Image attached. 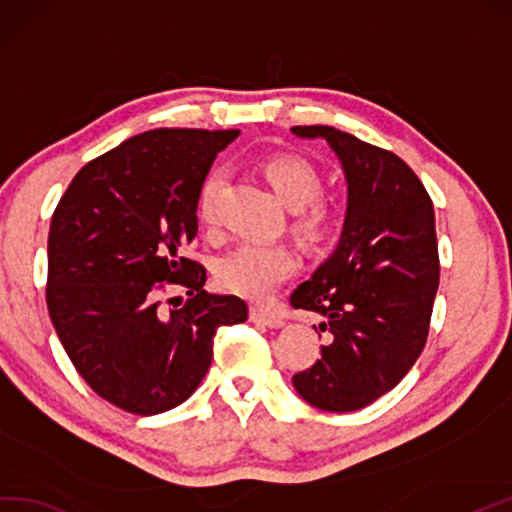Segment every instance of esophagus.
<instances>
[{
	"mask_svg": "<svg viewBox=\"0 0 512 512\" xmlns=\"http://www.w3.org/2000/svg\"><path fill=\"white\" fill-rule=\"evenodd\" d=\"M249 320L256 322V324H265V326H269V328L285 326V317L274 313V311L258 309V306H252V309H249Z\"/></svg>",
	"mask_w": 512,
	"mask_h": 512,
	"instance_id": "obj_1",
	"label": "esophagus"
}]
</instances>
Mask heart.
Masks as SVG:
<instances>
[{
	"instance_id": "1",
	"label": "heart",
	"mask_w": 512,
	"mask_h": 512,
	"mask_svg": "<svg viewBox=\"0 0 512 512\" xmlns=\"http://www.w3.org/2000/svg\"><path fill=\"white\" fill-rule=\"evenodd\" d=\"M260 173L289 210H300L293 227L304 241L320 243L333 232V212L317 201L324 192V179L309 160L298 155H274L260 164ZM221 186L223 175L214 170L199 190L197 214L206 225L214 223L217 217ZM295 269L298 258L287 245L245 241L219 260L217 280L225 291L241 298L263 300L291 278Z\"/></svg>"
}]
</instances>
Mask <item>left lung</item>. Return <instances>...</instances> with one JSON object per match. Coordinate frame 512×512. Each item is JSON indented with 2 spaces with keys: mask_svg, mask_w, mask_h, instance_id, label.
<instances>
[{
  "mask_svg": "<svg viewBox=\"0 0 512 512\" xmlns=\"http://www.w3.org/2000/svg\"><path fill=\"white\" fill-rule=\"evenodd\" d=\"M322 138L342 164L348 203L335 252L291 293L293 309L324 317L322 357L293 388L324 412H355L399 383L425 348L440 265L425 186L399 155L324 124L293 127Z\"/></svg>",
  "mask_w": 512,
  "mask_h": 512,
  "instance_id": "obj_1",
  "label": "left lung"
}]
</instances>
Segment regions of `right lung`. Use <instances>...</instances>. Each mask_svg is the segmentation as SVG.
Instances as JSON below:
<instances>
[{
  "mask_svg": "<svg viewBox=\"0 0 512 512\" xmlns=\"http://www.w3.org/2000/svg\"><path fill=\"white\" fill-rule=\"evenodd\" d=\"M238 131L153 129L85 164L54 210L48 311L78 374L124 412L173 410L199 388L219 326L247 320L236 295L203 289L206 269L179 256L197 236V199ZM184 286V307L159 300ZM181 304V302H179Z\"/></svg>",
  "mask_w": 512,
  "mask_h": 512,
  "instance_id": "1",
  "label": "right lung"
}]
</instances>
